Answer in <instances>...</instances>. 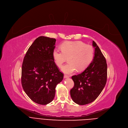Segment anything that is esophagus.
Wrapping results in <instances>:
<instances>
[{
  "instance_id": "1",
  "label": "esophagus",
  "mask_w": 128,
  "mask_h": 128,
  "mask_svg": "<svg viewBox=\"0 0 128 128\" xmlns=\"http://www.w3.org/2000/svg\"><path fill=\"white\" fill-rule=\"evenodd\" d=\"M69 76H67V75H66V74H65L64 76V78H68Z\"/></svg>"
}]
</instances>
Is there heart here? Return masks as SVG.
<instances>
[{
    "label": "heart",
    "mask_w": 128,
    "mask_h": 128,
    "mask_svg": "<svg viewBox=\"0 0 128 128\" xmlns=\"http://www.w3.org/2000/svg\"><path fill=\"white\" fill-rule=\"evenodd\" d=\"M61 49H54L52 56L59 67L62 66L68 58V63L62 68V71L67 74H71L77 69L78 71L84 70L94 57V48L81 41H65L61 44Z\"/></svg>",
    "instance_id": "1"
}]
</instances>
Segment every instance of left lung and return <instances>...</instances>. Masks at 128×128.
Masks as SVG:
<instances>
[{
	"label": "left lung",
	"instance_id": "1",
	"mask_svg": "<svg viewBox=\"0 0 128 128\" xmlns=\"http://www.w3.org/2000/svg\"><path fill=\"white\" fill-rule=\"evenodd\" d=\"M92 45L95 48L94 59L83 72L72 77L74 85L70 90V96L73 101L80 105L95 100L107 82L106 59L94 41Z\"/></svg>",
	"mask_w": 128,
	"mask_h": 128
}]
</instances>
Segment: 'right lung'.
<instances>
[{
    "label": "right lung",
    "instance_id": "1",
    "mask_svg": "<svg viewBox=\"0 0 128 128\" xmlns=\"http://www.w3.org/2000/svg\"><path fill=\"white\" fill-rule=\"evenodd\" d=\"M56 40L37 38L28 49L22 66L21 84L26 94L34 102L46 104L54 100L56 87L64 74L52 56Z\"/></svg>",
    "mask_w": 128,
    "mask_h": 128
}]
</instances>
